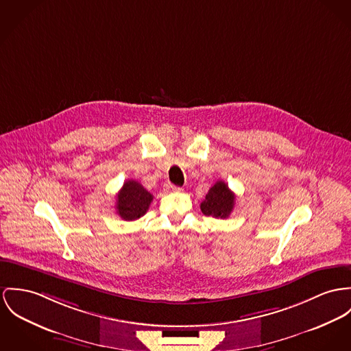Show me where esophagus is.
<instances>
[{"label": "esophagus", "instance_id": "esophagus-1", "mask_svg": "<svg viewBox=\"0 0 351 351\" xmlns=\"http://www.w3.org/2000/svg\"><path fill=\"white\" fill-rule=\"evenodd\" d=\"M165 189H167V191H172V192H175V191H180L179 187L172 186V184H167V186H165Z\"/></svg>", "mask_w": 351, "mask_h": 351}]
</instances>
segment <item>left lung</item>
I'll list each match as a JSON object with an SVG mask.
<instances>
[{
	"label": "left lung",
	"mask_w": 351,
	"mask_h": 351,
	"mask_svg": "<svg viewBox=\"0 0 351 351\" xmlns=\"http://www.w3.org/2000/svg\"><path fill=\"white\" fill-rule=\"evenodd\" d=\"M235 206V193L228 186L219 180L210 189L206 199L200 204V210L206 216L226 219L232 213Z\"/></svg>",
	"instance_id": "1"
}]
</instances>
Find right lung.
Returning <instances> with one entry per match:
<instances>
[{"label":"right lung","mask_w":351,"mask_h":351,"mask_svg":"<svg viewBox=\"0 0 351 351\" xmlns=\"http://www.w3.org/2000/svg\"><path fill=\"white\" fill-rule=\"evenodd\" d=\"M154 196L136 180H127L116 197V213L123 220L131 221L144 215Z\"/></svg>","instance_id":"obj_1"}]
</instances>
